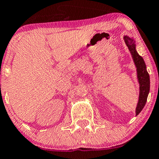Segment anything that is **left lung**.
<instances>
[{
  "label": "left lung",
  "mask_w": 159,
  "mask_h": 159,
  "mask_svg": "<svg viewBox=\"0 0 159 159\" xmlns=\"http://www.w3.org/2000/svg\"><path fill=\"white\" fill-rule=\"evenodd\" d=\"M124 41L128 47L132 59L137 71V79L139 84V95L137 106L135 109V115H139L146 105L147 97L150 92V75L146 70V66L144 60L136 50V44L133 38L129 36H124Z\"/></svg>",
  "instance_id": "8db88e82"
}]
</instances>
